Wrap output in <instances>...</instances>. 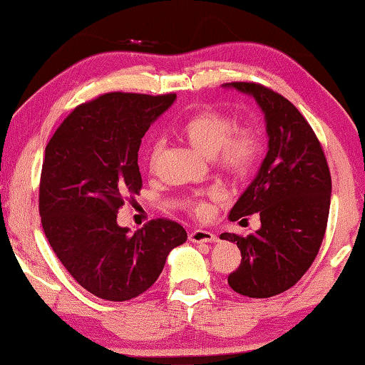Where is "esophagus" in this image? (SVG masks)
Segmentation results:
<instances>
[{"label": "esophagus", "mask_w": 365, "mask_h": 365, "mask_svg": "<svg viewBox=\"0 0 365 365\" xmlns=\"http://www.w3.org/2000/svg\"><path fill=\"white\" fill-rule=\"evenodd\" d=\"M190 242L193 243H215L219 242L217 235L209 230H193L190 233Z\"/></svg>", "instance_id": "esophagus-1"}]
</instances>
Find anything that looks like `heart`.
<instances>
[{
    "label": "heart",
    "instance_id": "b5f03b06",
    "mask_svg": "<svg viewBox=\"0 0 365 365\" xmlns=\"http://www.w3.org/2000/svg\"><path fill=\"white\" fill-rule=\"evenodd\" d=\"M180 133L188 143L205 156H214L220 168L242 174L252 164L259 151V137L250 125L232 128L228 117L212 110H205L188 117L180 127ZM163 150L160 141H153L148 150V163L153 168ZM195 212L205 215L206 205H196Z\"/></svg>",
    "mask_w": 365,
    "mask_h": 365
}]
</instances>
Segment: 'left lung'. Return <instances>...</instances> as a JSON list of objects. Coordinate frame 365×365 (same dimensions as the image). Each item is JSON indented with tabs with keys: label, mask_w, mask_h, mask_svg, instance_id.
Masks as SVG:
<instances>
[{
	"label": "left lung",
	"mask_w": 365,
	"mask_h": 365,
	"mask_svg": "<svg viewBox=\"0 0 365 365\" xmlns=\"http://www.w3.org/2000/svg\"><path fill=\"white\" fill-rule=\"evenodd\" d=\"M255 98L267 133V154L228 219L259 214L248 237L222 233L237 243L242 264L228 285L250 298H270L292 288L316 259L330 211L331 178L316 133L287 98L257 83L222 85Z\"/></svg>",
	"instance_id": "left-lung-1"
}]
</instances>
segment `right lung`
<instances>
[{"mask_svg": "<svg viewBox=\"0 0 365 365\" xmlns=\"http://www.w3.org/2000/svg\"><path fill=\"white\" fill-rule=\"evenodd\" d=\"M177 95L108 93L80 104L49 140L40 182L41 225L67 272L86 292L128 301L158 280L185 228L156 219L130 232L117 211L138 195V150Z\"/></svg>", "mask_w": 365, "mask_h": 365, "instance_id": "add662e5", "label": "right lung"}]
</instances>
